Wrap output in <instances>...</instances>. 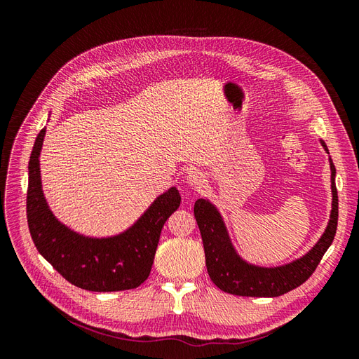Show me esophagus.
<instances>
[{
    "instance_id": "obj_1",
    "label": "esophagus",
    "mask_w": 359,
    "mask_h": 359,
    "mask_svg": "<svg viewBox=\"0 0 359 359\" xmlns=\"http://www.w3.org/2000/svg\"><path fill=\"white\" fill-rule=\"evenodd\" d=\"M186 182L189 184L190 187H194V189H201L205 186L206 182V178L203 175V172H201L199 169H191L189 172V175L186 178Z\"/></svg>"
}]
</instances>
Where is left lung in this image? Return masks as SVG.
I'll return each instance as SVG.
<instances>
[{
  "label": "left lung",
  "instance_id": "left-lung-1",
  "mask_svg": "<svg viewBox=\"0 0 359 359\" xmlns=\"http://www.w3.org/2000/svg\"><path fill=\"white\" fill-rule=\"evenodd\" d=\"M328 153V147L319 139ZM330 154V153H328ZM331 169V212L323 233L306 255L277 266H260L245 260L235 248L219 208L210 199H198L194 217L203 241L205 262L212 283L223 292L240 297L273 298L301 286L319 265L322 256L334 241L339 220V196L335 189V168Z\"/></svg>",
  "mask_w": 359,
  "mask_h": 359
}]
</instances>
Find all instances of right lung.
<instances>
[{
	"label": "right lung",
	"instance_id": "add662e5",
	"mask_svg": "<svg viewBox=\"0 0 359 359\" xmlns=\"http://www.w3.org/2000/svg\"><path fill=\"white\" fill-rule=\"evenodd\" d=\"M45 135L46 127L37 135L28 163L27 219L39 253L72 285L85 290L140 286L151 273L163 224L181 203L178 189L163 191L132 226L116 235L76 232L57 219L43 193L40 154Z\"/></svg>",
	"mask_w": 359,
	"mask_h": 359
}]
</instances>
